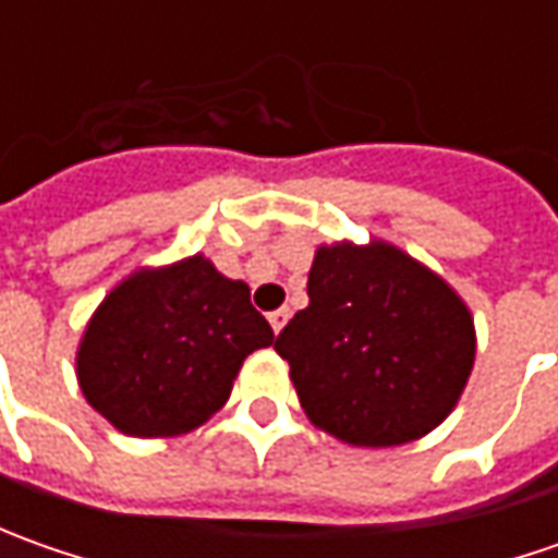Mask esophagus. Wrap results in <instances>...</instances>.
<instances>
[{
  "label": "esophagus",
  "instance_id": "34e87169",
  "mask_svg": "<svg viewBox=\"0 0 558 558\" xmlns=\"http://www.w3.org/2000/svg\"><path fill=\"white\" fill-rule=\"evenodd\" d=\"M289 316H291L289 307H279V311L269 313V326H272V332L276 335L282 332V329H286V323H289Z\"/></svg>",
  "mask_w": 558,
  "mask_h": 558
}]
</instances>
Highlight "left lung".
<instances>
[{"instance_id":"1","label":"left lung","mask_w":558,"mask_h":558,"mask_svg":"<svg viewBox=\"0 0 558 558\" xmlns=\"http://www.w3.org/2000/svg\"><path fill=\"white\" fill-rule=\"evenodd\" d=\"M311 304L276 338L313 425L354 447H395L440 425L475 360L453 289L403 251L319 247Z\"/></svg>"}]
</instances>
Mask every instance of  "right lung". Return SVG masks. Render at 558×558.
I'll return each mask as SVG.
<instances>
[{"instance_id":"obj_1","label":"right lung","mask_w":558,"mask_h":558,"mask_svg":"<svg viewBox=\"0 0 558 558\" xmlns=\"http://www.w3.org/2000/svg\"><path fill=\"white\" fill-rule=\"evenodd\" d=\"M269 344L272 329L245 282L195 254L142 269L101 301L76 375L86 400L123 435L170 438L214 416L245 356Z\"/></svg>"}]
</instances>
